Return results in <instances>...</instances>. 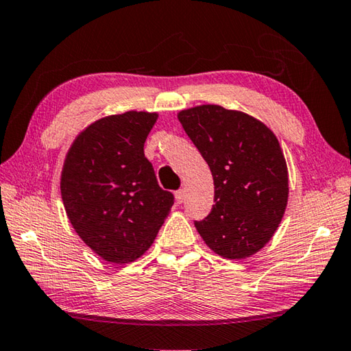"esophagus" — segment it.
Returning <instances> with one entry per match:
<instances>
[{
	"label": "esophagus",
	"mask_w": 351,
	"mask_h": 351,
	"mask_svg": "<svg viewBox=\"0 0 351 351\" xmlns=\"http://www.w3.org/2000/svg\"><path fill=\"white\" fill-rule=\"evenodd\" d=\"M184 198H186V191L184 189H178V191H176V202L180 204V203H183L184 202Z\"/></svg>",
	"instance_id": "obj_1"
}]
</instances>
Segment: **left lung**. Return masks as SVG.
Here are the masks:
<instances>
[{
    "label": "left lung",
    "instance_id": "1",
    "mask_svg": "<svg viewBox=\"0 0 351 351\" xmlns=\"http://www.w3.org/2000/svg\"><path fill=\"white\" fill-rule=\"evenodd\" d=\"M177 117L214 177L215 204L194 221L198 234L223 258L254 255L272 238L287 206L278 138L255 117L220 105L183 110Z\"/></svg>",
    "mask_w": 351,
    "mask_h": 351
}]
</instances>
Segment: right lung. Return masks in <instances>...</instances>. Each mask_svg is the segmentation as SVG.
I'll use <instances>...</instances> for the list:
<instances>
[{
  "label": "right lung",
  "mask_w": 351,
  "mask_h": 351,
  "mask_svg": "<svg viewBox=\"0 0 351 351\" xmlns=\"http://www.w3.org/2000/svg\"><path fill=\"white\" fill-rule=\"evenodd\" d=\"M156 121L145 111L99 119L65 157L61 195L69 220L105 261L125 264L147 252L174 204L143 153Z\"/></svg>",
  "instance_id": "1"
}]
</instances>
